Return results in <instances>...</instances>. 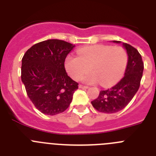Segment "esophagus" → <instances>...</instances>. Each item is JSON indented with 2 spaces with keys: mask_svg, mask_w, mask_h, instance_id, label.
I'll list each match as a JSON object with an SVG mask.
<instances>
[{
  "mask_svg": "<svg viewBox=\"0 0 156 156\" xmlns=\"http://www.w3.org/2000/svg\"><path fill=\"white\" fill-rule=\"evenodd\" d=\"M79 88H80V89H87L88 87L83 86V85H79Z\"/></svg>",
  "mask_w": 156,
  "mask_h": 156,
  "instance_id": "1",
  "label": "esophagus"
}]
</instances>
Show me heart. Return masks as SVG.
<instances>
[{
    "instance_id": "obj_1",
    "label": "heart",
    "mask_w": 156,
    "mask_h": 156,
    "mask_svg": "<svg viewBox=\"0 0 156 156\" xmlns=\"http://www.w3.org/2000/svg\"><path fill=\"white\" fill-rule=\"evenodd\" d=\"M128 62L126 50L122 47L94 45L80 48L77 57L68 55L65 60V69L73 80L82 78L87 84L100 82L103 87L114 84L123 76Z\"/></svg>"
}]
</instances>
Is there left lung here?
<instances>
[{"instance_id": "left-lung-1", "label": "left lung", "mask_w": 156, "mask_h": 156, "mask_svg": "<svg viewBox=\"0 0 156 156\" xmlns=\"http://www.w3.org/2000/svg\"><path fill=\"white\" fill-rule=\"evenodd\" d=\"M120 44L121 41H113ZM126 51L128 62L124 76L117 84L105 90H101L98 98L92 101L94 108L104 113H115L123 109L138 90L142 78L144 63L138 51L131 45L122 43Z\"/></svg>"}]
</instances>
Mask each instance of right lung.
I'll list each match as a JSON object with an SVG mask.
<instances>
[{"label":"right lung","mask_w":156,"mask_h":156,"mask_svg":"<svg viewBox=\"0 0 156 156\" xmlns=\"http://www.w3.org/2000/svg\"><path fill=\"white\" fill-rule=\"evenodd\" d=\"M74 47L61 40H48L32 46L22 59L21 79L27 95L45 115H57L67 109L78 89L64 66Z\"/></svg>","instance_id":"obj_1"}]
</instances>
